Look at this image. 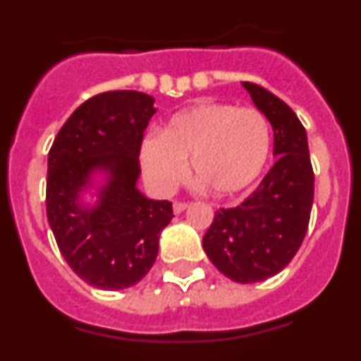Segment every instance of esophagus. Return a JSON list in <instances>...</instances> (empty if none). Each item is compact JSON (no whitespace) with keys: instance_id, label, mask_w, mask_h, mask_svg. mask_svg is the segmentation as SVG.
Returning a JSON list of instances; mask_svg holds the SVG:
<instances>
[{"instance_id":"obj_1","label":"esophagus","mask_w":361,"mask_h":361,"mask_svg":"<svg viewBox=\"0 0 361 361\" xmlns=\"http://www.w3.org/2000/svg\"><path fill=\"white\" fill-rule=\"evenodd\" d=\"M187 207H188V204H187V202H180V201H176V202L173 204V211H174V213H176V214L183 213V211L187 209Z\"/></svg>"}]
</instances>
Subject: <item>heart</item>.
I'll return each instance as SVG.
<instances>
[{"label": "heart", "mask_w": 361, "mask_h": 361, "mask_svg": "<svg viewBox=\"0 0 361 361\" xmlns=\"http://www.w3.org/2000/svg\"><path fill=\"white\" fill-rule=\"evenodd\" d=\"M271 154V127L255 108L202 101L178 111L160 137L141 147L148 180L169 192L183 178L190 160L192 176L214 195L246 190L265 167Z\"/></svg>", "instance_id": "1"}]
</instances>
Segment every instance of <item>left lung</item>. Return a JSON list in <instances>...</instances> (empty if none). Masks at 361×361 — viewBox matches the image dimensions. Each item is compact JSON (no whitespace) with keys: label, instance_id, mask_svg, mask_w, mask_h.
Instances as JSON below:
<instances>
[{"label":"left lung","instance_id":"obj_1","mask_svg":"<svg viewBox=\"0 0 361 361\" xmlns=\"http://www.w3.org/2000/svg\"><path fill=\"white\" fill-rule=\"evenodd\" d=\"M243 85L271 122L278 160L250 197L214 213L202 246L221 274L246 285L281 272L300 248L311 218L314 173L307 134L292 108L257 83Z\"/></svg>","mask_w":361,"mask_h":361}]
</instances>
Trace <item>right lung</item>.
Returning a JSON list of instances; mask_svg holds the SVG:
<instances>
[{"label":"right lung","instance_id":"1","mask_svg":"<svg viewBox=\"0 0 361 361\" xmlns=\"http://www.w3.org/2000/svg\"><path fill=\"white\" fill-rule=\"evenodd\" d=\"M154 97L137 90H110L80 104L49 152L47 218L61 255L78 278L101 290H123L147 276L159 238L171 221L173 202L152 201L136 188L145 129ZM94 169L109 183L92 210L78 194Z\"/></svg>","mask_w":361,"mask_h":361}]
</instances>
